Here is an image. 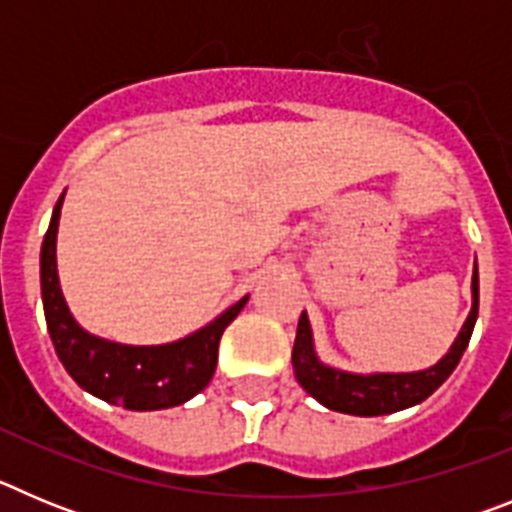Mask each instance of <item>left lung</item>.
Here are the masks:
<instances>
[{"label":"left lung","mask_w":512,"mask_h":512,"mask_svg":"<svg viewBox=\"0 0 512 512\" xmlns=\"http://www.w3.org/2000/svg\"><path fill=\"white\" fill-rule=\"evenodd\" d=\"M479 312V271L474 264L472 274V310L467 315V323L461 325L459 336L451 343L449 354L443 356L438 364L428 366L423 372H400V374H354L333 369L323 364L315 354L312 343V328L307 320V312L300 315L297 323L295 348H292V366L295 377L302 384V390L310 397L325 405L328 410L346 415H361V418H374V415H390L397 410L413 408L425 397L441 387L451 372L459 364L461 354L467 351L469 338H472L474 323Z\"/></svg>","instance_id":"8db88e82"}]
</instances>
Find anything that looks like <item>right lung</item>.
Listing matches in <instances>:
<instances>
[{
    "instance_id": "add662e5",
    "label": "right lung",
    "mask_w": 512,
    "mask_h": 512,
    "mask_svg": "<svg viewBox=\"0 0 512 512\" xmlns=\"http://www.w3.org/2000/svg\"><path fill=\"white\" fill-rule=\"evenodd\" d=\"M63 194L53 207L51 225L40 248V292L48 333L66 372L81 390L125 410H164L192 400L210 384L223 330L243 310L248 295L220 312L205 328L174 343L128 346L92 336L74 320L58 282L56 235Z\"/></svg>"
}]
</instances>
